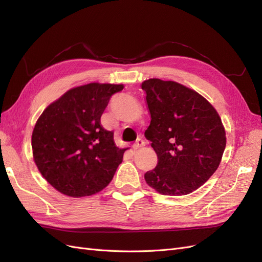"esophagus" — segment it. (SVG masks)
Returning a JSON list of instances; mask_svg holds the SVG:
<instances>
[{
  "label": "esophagus",
  "instance_id": "1",
  "mask_svg": "<svg viewBox=\"0 0 262 262\" xmlns=\"http://www.w3.org/2000/svg\"><path fill=\"white\" fill-rule=\"evenodd\" d=\"M145 145V142L142 140V139H139L136 143H134V145H133V149L134 150H138L139 148H141V147H143Z\"/></svg>",
  "mask_w": 262,
  "mask_h": 262
}]
</instances>
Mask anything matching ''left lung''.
I'll return each instance as SVG.
<instances>
[{
	"label": "left lung",
	"instance_id": "obj_1",
	"mask_svg": "<svg viewBox=\"0 0 262 262\" xmlns=\"http://www.w3.org/2000/svg\"><path fill=\"white\" fill-rule=\"evenodd\" d=\"M146 94L157 165L145 172L146 184L164 195H186L200 188L217 169L226 146L224 125L199 93L173 81L149 78Z\"/></svg>",
	"mask_w": 262,
	"mask_h": 262
}]
</instances>
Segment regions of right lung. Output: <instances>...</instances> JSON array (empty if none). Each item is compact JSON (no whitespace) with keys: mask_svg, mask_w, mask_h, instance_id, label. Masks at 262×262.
<instances>
[{"mask_svg":"<svg viewBox=\"0 0 262 262\" xmlns=\"http://www.w3.org/2000/svg\"><path fill=\"white\" fill-rule=\"evenodd\" d=\"M123 84L90 83L69 90L47 107L31 136L34 161L59 192L81 198L106 188L121 164L114 132L100 125L110 97Z\"/></svg>","mask_w":262,"mask_h":262,"instance_id":"obj_1","label":"right lung"}]
</instances>
